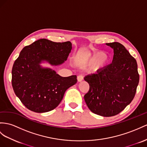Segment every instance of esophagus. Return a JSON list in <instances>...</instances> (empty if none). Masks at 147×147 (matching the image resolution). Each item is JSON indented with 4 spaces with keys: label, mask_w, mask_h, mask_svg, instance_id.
I'll return each mask as SVG.
<instances>
[{
    "label": "esophagus",
    "mask_w": 147,
    "mask_h": 147,
    "mask_svg": "<svg viewBox=\"0 0 147 147\" xmlns=\"http://www.w3.org/2000/svg\"><path fill=\"white\" fill-rule=\"evenodd\" d=\"M77 80L78 82H81L82 80H83V76H81V75H79L77 77Z\"/></svg>",
    "instance_id": "esophagus-1"
}]
</instances>
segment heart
I'll return each instance as SVG.
<instances>
[{
  "label": "heart",
  "instance_id": "b5f03b06",
  "mask_svg": "<svg viewBox=\"0 0 147 147\" xmlns=\"http://www.w3.org/2000/svg\"><path fill=\"white\" fill-rule=\"evenodd\" d=\"M103 53H97L96 54L89 55L84 52L78 53L76 55V61L84 65H87L92 64V69L93 70H97L101 67L106 66L109 62V57L106 54ZM100 55L102 56L99 58L98 56Z\"/></svg>",
  "mask_w": 147,
  "mask_h": 147
}]
</instances>
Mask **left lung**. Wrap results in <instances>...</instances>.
Wrapping results in <instances>:
<instances>
[{
	"label": "left lung",
	"mask_w": 147,
	"mask_h": 147,
	"mask_svg": "<svg viewBox=\"0 0 147 147\" xmlns=\"http://www.w3.org/2000/svg\"><path fill=\"white\" fill-rule=\"evenodd\" d=\"M114 50L110 65L84 77L89 90L84 95L88 108L96 114L114 116L134 98L139 82L137 61L118 42L106 43Z\"/></svg>",
	"instance_id": "1"
}]
</instances>
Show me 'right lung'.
Returning <instances> with one entry per match:
<instances>
[{"label": "right lung", "instance_id": "add662e5", "mask_svg": "<svg viewBox=\"0 0 147 147\" xmlns=\"http://www.w3.org/2000/svg\"><path fill=\"white\" fill-rule=\"evenodd\" d=\"M72 49L70 41L56 43L40 39L25 47L15 61L12 70V84L16 96L33 112L53 110L62 100L66 90L77 82L76 75L62 77L50 67L62 65Z\"/></svg>", "mask_w": 147, "mask_h": 147}]
</instances>
